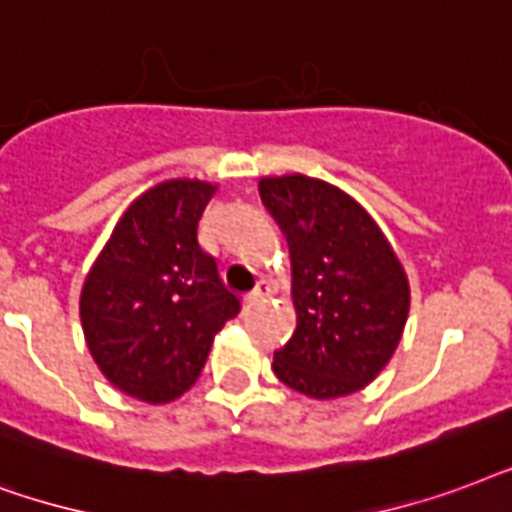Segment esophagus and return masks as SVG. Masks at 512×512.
<instances>
[{
    "mask_svg": "<svg viewBox=\"0 0 512 512\" xmlns=\"http://www.w3.org/2000/svg\"><path fill=\"white\" fill-rule=\"evenodd\" d=\"M267 296H269V285L259 283L251 293H248V296H245V307H256V304H261V301L267 299Z\"/></svg>",
    "mask_w": 512,
    "mask_h": 512,
    "instance_id": "1",
    "label": "esophagus"
}]
</instances>
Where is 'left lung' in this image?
Masks as SVG:
<instances>
[{"mask_svg":"<svg viewBox=\"0 0 512 512\" xmlns=\"http://www.w3.org/2000/svg\"><path fill=\"white\" fill-rule=\"evenodd\" d=\"M261 200L288 237L296 331L275 350L277 379L328 400L358 392L398 347L408 280L371 216L307 176L261 178Z\"/></svg>","mask_w":512,"mask_h":512,"instance_id":"obj_1","label":"left lung"}]
</instances>
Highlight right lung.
Instances as JSON below:
<instances>
[{"mask_svg": "<svg viewBox=\"0 0 512 512\" xmlns=\"http://www.w3.org/2000/svg\"><path fill=\"white\" fill-rule=\"evenodd\" d=\"M211 184L165 181L114 227L82 288L87 347L109 382L165 403L200 376L213 336L240 312L219 261L197 237Z\"/></svg>", "mask_w": 512, "mask_h": 512, "instance_id": "right-lung-1", "label": "right lung"}]
</instances>
